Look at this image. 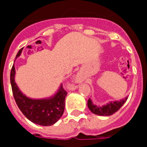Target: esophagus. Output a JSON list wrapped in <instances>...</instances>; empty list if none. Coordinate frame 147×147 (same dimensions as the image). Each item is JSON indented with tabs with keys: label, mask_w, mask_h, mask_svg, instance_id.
Wrapping results in <instances>:
<instances>
[{
	"label": "esophagus",
	"mask_w": 147,
	"mask_h": 147,
	"mask_svg": "<svg viewBox=\"0 0 147 147\" xmlns=\"http://www.w3.org/2000/svg\"><path fill=\"white\" fill-rule=\"evenodd\" d=\"M77 80H82V76H81L80 75H78V76H77Z\"/></svg>",
	"instance_id": "34e87169"
}]
</instances>
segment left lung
<instances>
[{"label": "left lung", "mask_w": 147, "mask_h": 147, "mask_svg": "<svg viewBox=\"0 0 147 147\" xmlns=\"http://www.w3.org/2000/svg\"><path fill=\"white\" fill-rule=\"evenodd\" d=\"M127 97L120 101L111 102L110 103H107V105L102 106V107H97V106L94 105L91 99L89 98L88 101V107L91 112L94 113L95 115H102V116H109L118 111L121 108V107L123 105L124 102L127 101Z\"/></svg>", "instance_id": "obj_1"}]
</instances>
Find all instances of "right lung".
I'll return each instance as SVG.
<instances>
[{"label": "right lung", "instance_id": "add662e5", "mask_svg": "<svg viewBox=\"0 0 147 147\" xmlns=\"http://www.w3.org/2000/svg\"><path fill=\"white\" fill-rule=\"evenodd\" d=\"M21 52L22 49H20L16 54V59L20 56ZM14 77L15 67L14 65H13L10 73V82L13 97L15 98L19 109L28 119L41 126H51L56 123L60 119V117L63 115L65 105V98L67 94V92L63 89V85L60 86L58 92L52 98L32 99L26 97L19 90L15 83Z\"/></svg>", "mask_w": 147, "mask_h": 147}]
</instances>
